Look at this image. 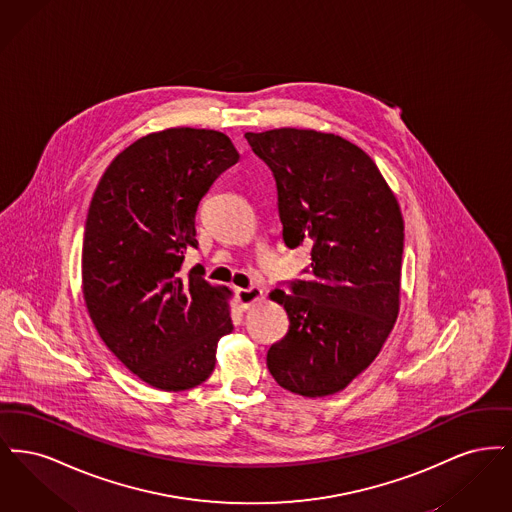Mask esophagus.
<instances>
[{
	"instance_id": "obj_1",
	"label": "esophagus",
	"mask_w": 512,
	"mask_h": 512,
	"mask_svg": "<svg viewBox=\"0 0 512 512\" xmlns=\"http://www.w3.org/2000/svg\"><path fill=\"white\" fill-rule=\"evenodd\" d=\"M263 297V290L257 288V286H251V288H240L236 290V299L240 303V309L247 311L253 303H257L259 299Z\"/></svg>"
}]
</instances>
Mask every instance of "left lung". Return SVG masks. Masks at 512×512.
Masks as SVG:
<instances>
[{
    "mask_svg": "<svg viewBox=\"0 0 512 512\" xmlns=\"http://www.w3.org/2000/svg\"><path fill=\"white\" fill-rule=\"evenodd\" d=\"M274 174L286 247H311L307 280L274 290L290 330L270 345L272 378L303 397L341 391L380 353L399 313L403 217L361 147L336 134L247 132Z\"/></svg>",
    "mask_w": 512,
    "mask_h": 512,
    "instance_id": "8db88e82",
    "label": "left lung"
}]
</instances>
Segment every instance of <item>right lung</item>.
Here are the masks:
<instances>
[{
  "label": "right lung",
  "instance_id": "add662e5",
  "mask_svg": "<svg viewBox=\"0 0 512 512\" xmlns=\"http://www.w3.org/2000/svg\"><path fill=\"white\" fill-rule=\"evenodd\" d=\"M240 153L205 128L153 132L119 153L92 197L82 244V293L99 338L149 386L184 391L205 382L217 343L234 330L228 288L199 267L201 197Z\"/></svg>",
  "mask_w": 512,
  "mask_h": 512
}]
</instances>
